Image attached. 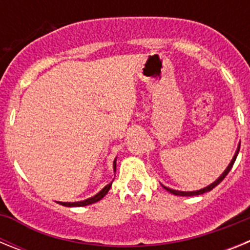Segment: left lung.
Returning a JSON list of instances; mask_svg holds the SVG:
<instances>
[{
    "mask_svg": "<svg viewBox=\"0 0 250 250\" xmlns=\"http://www.w3.org/2000/svg\"><path fill=\"white\" fill-rule=\"evenodd\" d=\"M239 149H240V145H238V149H237V151H235V154H234L233 159H231L230 164L228 165V167H227V169L224 170V173H223L222 175L219 176V178L216 179V180H215V182L213 183V184L208 185V187L203 188V189H200V190H196V191H179V190H174V189H170V188H167V187H164V189H167V190L169 191V193L174 194V195H179V196H193V195H200V194H204V193H207V191H210L211 189H214V188L216 187V185L220 184V182H223V179H224L225 176L228 175V173H229V171H230L231 167H233L234 161H235V159H237L238 152H239Z\"/></svg>",
    "mask_w": 250,
    "mask_h": 250,
    "instance_id": "left-lung-1",
    "label": "left lung"
}]
</instances>
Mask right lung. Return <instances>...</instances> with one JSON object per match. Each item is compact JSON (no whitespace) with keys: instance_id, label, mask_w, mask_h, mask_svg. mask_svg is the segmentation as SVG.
Listing matches in <instances>:
<instances>
[{"instance_id":"1","label":"right lung","mask_w":250,"mask_h":250,"mask_svg":"<svg viewBox=\"0 0 250 250\" xmlns=\"http://www.w3.org/2000/svg\"><path fill=\"white\" fill-rule=\"evenodd\" d=\"M114 171H116V159L114 160ZM111 184L112 183H110V184L106 185L105 188H104L103 190L99 191L96 195H94L92 198H89V199L86 200H83V202H75V203H62V202H59V204L63 205V207H85V205H90V204H94V203L99 202V200H101L104 198V196L107 194V191L110 190V188H111Z\"/></svg>"}]
</instances>
